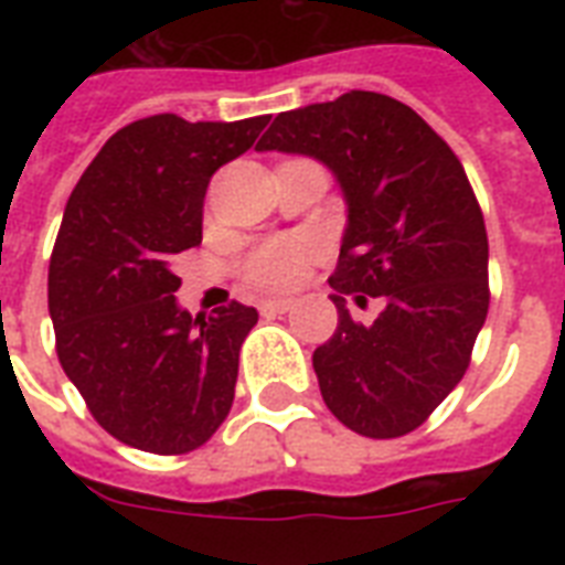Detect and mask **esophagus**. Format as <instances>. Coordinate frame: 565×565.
<instances>
[{"instance_id":"esophagus-1","label":"esophagus","mask_w":565,"mask_h":565,"mask_svg":"<svg viewBox=\"0 0 565 565\" xmlns=\"http://www.w3.org/2000/svg\"><path fill=\"white\" fill-rule=\"evenodd\" d=\"M290 308H292L290 299H266V301H260V310H264V313H287Z\"/></svg>"}]
</instances>
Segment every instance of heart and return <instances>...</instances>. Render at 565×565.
I'll return each mask as SVG.
<instances>
[{
  "label": "heart",
  "instance_id": "heart-1",
  "mask_svg": "<svg viewBox=\"0 0 565 565\" xmlns=\"http://www.w3.org/2000/svg\"><path fill=\"white\" fill-rule=\"evenodd\" d=\"M317 246L305 237H273L252 248L243 264L248 284L260 290H284L299 281Z\"/></svg>",
  "mask_w": 565,
  "mask_h": 565
}]
</instances>
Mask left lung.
I'll list each match as a JSON object with an SVG mask.
<instances>
[{
  "label": "left lung",
  "mask_w": 565,
  "mask_h": 565,
  "mask_svg": "<svg viewBox=\"0 0 565 565\" xmlns=\"http://www.w3.org/2000/svg\"><path fill=\"white\" fill-rule=\"evenodd\" d=\"M257 152L308 154L343 190L334 337L313 352L328 411L354 434L393 439L437 411L463 377L490 308L487 228L463 163L404 102L352 90L284 110ZM385 299L372 327L343 295Z\"/></svg>",
  "instance_id": "left-lung-1"
}]
</instances>
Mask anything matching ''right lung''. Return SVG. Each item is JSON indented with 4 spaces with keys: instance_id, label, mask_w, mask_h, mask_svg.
<instances>
[{
    "instance_id": "1",
    "label": "right lung",
    "mask_w": 565,
    "mask_h": 565,
    "mask_svg": "<svg viewBox=\"0 0 565 565\" xmlns=\"http://www.w3.org/2000/svg\"><path fill=\"white\" fill-rule=\"evenodd\" d=\"M266 122L137 119L102 146L66 202L49 260L57 361L126 446L188 455L228 416L257 310L231 301L190 317L172 260L202 243L213 172L252 149Z\"/></svg>"
}]
</instances>
